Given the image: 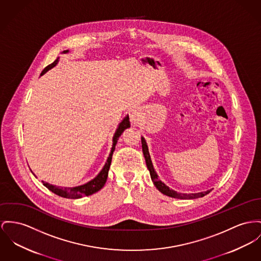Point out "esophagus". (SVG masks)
Instances as JSON below:
<instances>
[{"label": "esophagus", "mask_w": 261, "mask_h": 261, "mask_svg": "<svg viewBox=\"0 0 261 261\" xmlns=\"http://www.w3.org/2000/svg\"><path fill=\"white\" fill-rule=\"evenodd\" d=\"M141 110H139V108H136L134 110L130 111L129 113V119H130V122H133L134 124H138L139 122L141 121Z\"/></svg>", "instance_id": "esophagus-1"}]
</instances>
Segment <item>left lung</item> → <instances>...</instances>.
Wrapping results in <instances>:
<instances>
[{"label": "left lung", "instance_id": "obj_1", "mask_svg": "<svg viewBox=\"0 0 261 261\" xmlns=\"http://www.w3.org/2000/svg\"><path fill=\"white\" fill-rule=\"evenodd\" d=\"M141 144H142V152H143V155L145 158L146 166L149 170L151 180H152V182L155 185L157 189L161 192L162 194H164L166 196H169V197H172V198H176V199H196V198L204 197L205 195H207L210 192L212 191V190H208V191L200 192V193H195V194H182V193H177L172 189H170L168 186H166L163 182H161L159 180L158 175H157L154 168H153V165H152V162H151V159H150V155H149V152H148V147H147V144H146V141H145L144 138H141Z\"/></svg>", "mask_w": 261, "mask_h": 261}]
</instances>
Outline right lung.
<instances>
[{
    "label": "right lung",
    "mask_w": 261,
    "mask_h": 261,
    "mask_svg": "<svg viewBox=\"0 0 261 261\" xmlns=\"http://www.w3.org/2000/svg\"><path fill=\"white\" fill-rule=\"evenodd\" d=\"M64 53H68V50H65L63 51ZM58 63V58L51 63L49 64L48 66H46L44 69L42 70L41 75H43L45 72H47L48 70L53 68L56 64ZM130 126V123H129V118L128 116H126L122 122L119 124L115 135H114V138H113V147L111 149V152H110V155L107 159V162L103 167V169L101 170V172L98 174L93 180L89 181L86 184L84 185H81V186H77V187H72V188H67V187H57V186H54L51 185L49 183H46L44 181H42L43 185L49 190V191L53 192L54 194L60 196V197H63V198H67V199H79V198H82L84 196H89V195H92L96 192L101 190L103 187H104L105 183L107 181V178H108V173H109V169H110V166H111V162H112V157H113V153H114V150L116 148V144L118 142V139L121 137L123 130L125 128H128ZM35 175V174H34Z\"/></svg>",
    "instance_id": "1"
}]
</instances>
